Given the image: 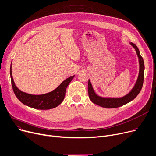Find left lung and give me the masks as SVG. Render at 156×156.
Listing matches in <instances>:
<instances>
[{"label":"left lung","mask_w":156,"mask_h":156,"mask_svg":"<svg viewBox=\"0 0 156 156\" xmlns=\"http://www.w3.org/2000/svg\"><path fill=\"white\" fill-rule=\"evenodd\" d=\"M130 44L133 46V47L135 49L136 53L138 55L139 60V65H140V70H139V74L138 79L135 83L134 87L130 92L126 94V96L120 98H105L98 96L93 90L92 85L90 84V82L89 80L88 82V94L89 97L91 101L93 103L99 105L103 108H116L118 107L122 106L130 102L131 101L134 99L136 96L139 94L142 89L143 83H144V60L140 55L139 50L138 47H136V44L133 43H130Z\"/></svg>","instance_id":"obj_1"}]
</instances>
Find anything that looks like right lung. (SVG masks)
I'll list each match as a JSON object with an SVG mask.
<instances>
[{
    "instance_id": "obj_1",
    "label": "right lung",
    "mask_w": 156,
    "mask_h": 156,
    "mask_svg": "<svg viewBox=\"0 0 156 156\" xmlns=\"http://www.w3.org/2000/svg\"><path fill=\"white\" fill-rule=\"evenodd\" d=\"M11 84L16 96L24 105L38 109H50L58 106L62 103L66 95L67 87L74 77V76L66 79L54 90L41 95H33L22 92L14 84L12 75L11 66L10 68Z\"/></svg>"
}]
</instances>
